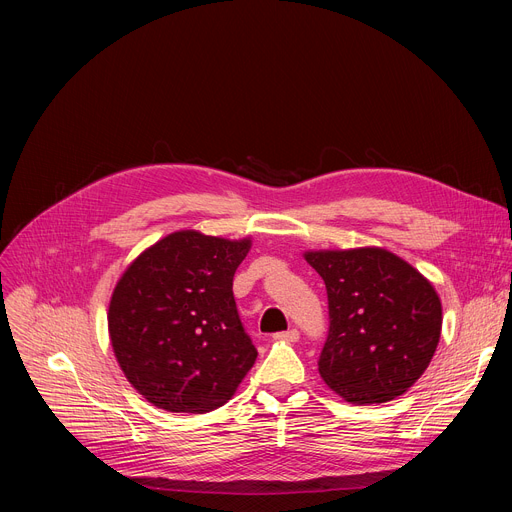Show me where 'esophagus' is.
<instances>
[{
  "mask_svg": "<svg viewBox=\"0 0 512 512\" xmlns=\"http://www.w3.org/2000/svg\"><path fill=\"white\" fill-rule=\"evenodd\" d=\"M275 340H285V342H298L300 340V332L296 328H291L287 332H279L275 334Z\"/></svg>",
  "mask_w": 512,
  "mask_h": 512,
  "instance_id": "obj_1",
  "label": "esophagus"
}]
</instances>
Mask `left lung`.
<instances>
[{
  "instance_id": "1",
  "label": "left lung",
  "mask_w": 512,
  "mask_h": 512,
  "mask_svg": "<svg viewBox=\"0 0 512 512\" xmlns=\"http://www.w3.org/2000/svg\"><path fill=\"white\" fill-rule=\"evenodd\" d=\"M326 283L330 328L318 371L354 405L403 395L429 367L442 334V302L407 261L381 247L306 251Z\"/></svg>"
}]
</instances>
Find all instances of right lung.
Segmentation results:
<instances>
[{"label":"right lung","instance_id":"right-lung-1","mask_svg":"<svg viewBox=\"0 0 512 512\" xmlns=\"http://www.w3.org/2000/svg\"><path fill=\"white\" fill-rule=\"evenodd\" d=\"M251 239L178 231L145 249L117 281L107 322L131 387L160 409L208 413L251 371L233 277Z\"/></svg>","mask_w":512,"mask_h":512}]
</instances>
